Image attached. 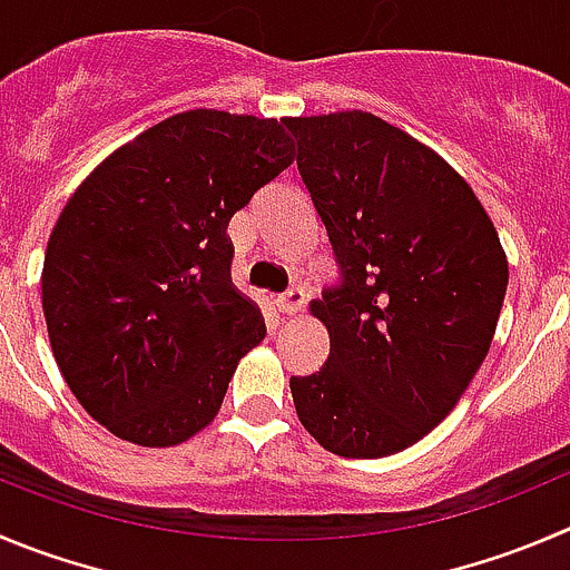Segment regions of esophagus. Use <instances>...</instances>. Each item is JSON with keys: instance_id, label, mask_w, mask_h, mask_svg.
I'll list each match as a JSON object with an SVG mask.
<instances>
[{"instance_id": "obj_1", "label": "esophagus", "mask_w": 570, "mask_h": 570, "mask_svg": "<svg viewBox=\"0 0 570 570\" xmlns=\"http://www.w3.org/2000/svg\"><path fill=\"white\" fill-rule=\"evenodd\" d=\"M276 307H279V313H285V316H296V313L305 307V291L302 288L285 291V294L276 299Z\"/></svg>"}]
</instances>
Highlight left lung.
<instances>
[{"label": "left lung", "mask_w": 570, "mask_h": 570, "mask_svg": "<svg viewBox=\"0 0 570 570\" xmlns=\"http://www.w3.org/2000/svg\"><path fill=\"white\" fill-rule=\"evenodd\" d=\"M285 126L344 274L307 305L330 355L291 377L296 416L335 456H392L456 409L484 363L507 252L473 187L403 128L355 108Z\"/></svg>", "instance_id": "obj_1"}]
</instances>
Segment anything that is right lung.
I'll use <instances>...</instances> for the list:
<instances>
[{
    "mask_svg": "<svg viewBox=\"0 0 570 570\" xmlns=\"http://www.w3.org/2000/svg\"><path fill=\"white\" fill-rule=\"evenodd\" d=\"M274 117L193 108L108 154L47 240L41 307L75 400L114 436L173 448L220 411L265 338L232 282V215L294 161Z\"/></svg>",
    "mask_w": 570,
    "mask_h": 570,
    "instance_id": "add662e5",
    "label": "right lung"
}]
</instances>
